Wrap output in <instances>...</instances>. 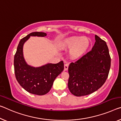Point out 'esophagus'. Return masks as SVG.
Returning <instances> with one entry per match:
<instances>
[{"label":"esophagus","mask_w":121,"mask_h":121,"mask_svg":"<svg viewBox=\"0 0 121 121\" xmlns=\"http://www.w3.org/2000/svg\"><path fill=\"white\" fill-rule=\"evenodd\" d=\"M68 64H65L64 65V70H67L68 68Z\"/></svg>","instance_id":"obj_1"}]
</instances>
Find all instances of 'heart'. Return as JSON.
<instances>
[{
	"mask_svg": "<svg viewBox=\"0 0 121 121\" xmlns=\"http://www.w3.org/2000/svg\"><path fill=\"white\" fill-rule=\"evenodd\" d=\"M91 40L87 37H75L65 41L62 44L64 48L72 49L70 56L73 59H77L85 54L91 46Z\"/></svg>",
	"mask_w": 121,
	"mask_h": 121,
	"instance_id": "b5f03b06",
	"label": "heart"
}]
</instances>
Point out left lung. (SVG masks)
Segmentation results:
<instances>
[{"label": "left lung", "mask_w": 121, "mask_h": 121, "mask_svg": "<svg viewBox=\"0 0 121 121\" xmlns=\"http://www.w3.org/2000/svg\"><path fill=\"white\" fill-rule=\"evenodd\" d=\"M91 51L68 67V87L76 96L87 95L103 86L108 76L111 58L107 43L96 35Z\"/></svg>", "instance_id": "8db88e82"}]
</instances>
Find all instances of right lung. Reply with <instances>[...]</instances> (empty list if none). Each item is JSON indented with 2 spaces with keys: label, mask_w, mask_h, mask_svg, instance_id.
Returning <instances> with one entry per match:
<instances>
[{
  "label": "right lung",
  "mask_w": 121,
  "mask_h": 121,
  "mask_svg": "<svg viewBox=\"0 0 121 121\" xmlns=\"http://www.w3.org/2000/svg\"><path fill=\"white\" fill-rule=\"evenodd\" d=\"M43 32H32L21 39L14 55V67L16 79L28 93L34 95L46 94L52 87L55 78L64 70L62 61L56 64H47L39 67L27 65L23 55V46L30 36H46Z\"/></svg>",
  "instance_id": "add662e5"
}]
</instances>
